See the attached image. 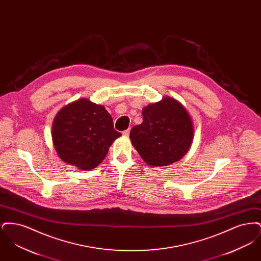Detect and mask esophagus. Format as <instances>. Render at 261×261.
<instances>
[{
    "label": "esophagus",
    "mask_w": 261,
    "mask_h": 261,
    "mask_svg": "<svg viewBox=\"0 0 261 261\" xmlns=\"http://www.w3.org/2000/svg\"><path fill=\"white\" fill-rule=\"evenodd\" d=\"M129 133H130V130L129 129H127V130H125L122 132V134H123V136L128 137L129 136Z\"/></svg>",
    "instance_id": "obj_1"
}]
</instances>
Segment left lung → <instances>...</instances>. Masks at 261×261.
<instances>
[{
    "label": "left lung",
    "mask_w": 261,
    "mask_h": 261,
    "mask_svg": "<svg viewBox=\"0 0 261 261\" xmlns=\"http://www.w3.org/2000/svg\"><path fill=\"white\" fill-rule=\"evenodd\" d=\"M194 125L178 100L165 97L143 109V122L130 131V139L149 166H166L181 160L190 149Z\"/></svg>",
    "instance_id": "8db88e82"
}]
</instances>
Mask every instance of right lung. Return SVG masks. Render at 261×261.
Masks as SVG:
<instances>
[{"label":"right lung","mask_w":261,"mask_h":261,"mask_svg":"<svg viewBox=\"0 0 261 261\" xmlns=\"http://www.w3.org/2000/svg\"><path fill=\"white\" fill-rule=\"evenodd\" d=\"M121 136L113 128L112 115L103 106L80 99L56 115L51 138L61 160L81 170L98 166L113 141Z\"/></svg>","instance_id":"obj_1"}]
</instances>
